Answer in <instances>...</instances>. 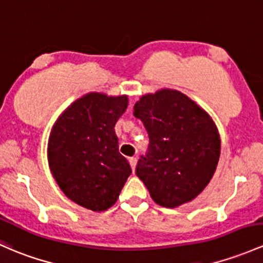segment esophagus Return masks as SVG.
I'll return each instance as SVG.
<instances>
[{"instance_id": "obj_1", "label": "esophagus", "mask_w": 263, "mask_h": 263, "mask_svg": "<svg viewBox=\"0 0 263 263\" xmlns=\"http://www.w3.org/2000/svg\"><path fill=\"white\" fill-rule=\"evenodd\" d=\"M128 161H129V165H131L132 170H135V168H136V165H137V159H136V157H129Z\"/></svg>"}]
</instances>
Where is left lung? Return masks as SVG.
<instances>
[{"instance_id": "8db88e82", "label": "left lung", "mask_w": 263, "mask_h": 263, "mask_svg": "<svg viewBox=\"0 0 263 263\" xmlns=\"http://www.w3.org/2000/svg\"><path fill=\"white\" fill-rule=\"evenodd\" d=\"M134 109L150 139L136 175L159 205L176 208L192 201L209 184L219 161L214 121L189 97L167 88L143 95Z\"/></svg>"}]
</instances>
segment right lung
Returning a JSON list of instances; mask_svg holds the SVG:
<instances>
[{"mask_svg":"<svg viewBox=\"0 0 263 263\" xmlns=\"http://www.w3.org/2000/svg\"><path fill=\"white\" fill-rule=\"evenodd\" d=\"M127 106L126 95L88 93L74 101L52 126L49 167L63 193L83 208L107 211L131 175L115 132Z\"/></svg>","mask_w":263,"mask_h":263,"instance_id":"add662e5","label":"right lung"}]
</instances>
